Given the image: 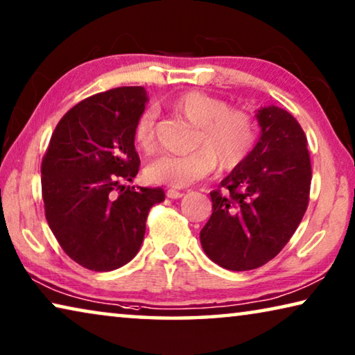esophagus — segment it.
Segmentation results:
<instances>
[{
	"label": "esophagus",
	"mask_w": 355,
	"mask_h": 355,
	"mask_svg": "<svg viewBox=\"0 0 355 355\" xmlns=\"http://www.w3.org/2000/svg\"><path fill=\"white\" fill-rule=\"evenodd\" d=\"M167 198H171V199H180V198H183V193L177 191V189H167Z\"/></svg>",
	"instance_id": "1"
}]
</instances>
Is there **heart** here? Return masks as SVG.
<instances>
[{"instance_id":"heart-1","label":"heart","mask_w":355,"mask_h":355,"mask_svg":"<svg viewBox=\"0 0 355 355\" xmlns=\"http://www.w3.org/2000/svg\"><path fill=\"white\" fill-rule=\"evenodd\" d=\"M172 110L189 124L198 127L196 146L187 155H164L146 167L150 182L171 188H184L202 180L218 161L231 171L244 162L257 140L253 118L244 110L230 108L223 98L202 91L178 94L171 102ZM134 139L140 150L151 151L156 145V113L146 110L134 127Z\"/></svg>"}]
</instances>
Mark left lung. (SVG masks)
<instances>
[{"label":"left lung","mask_w":355,"mask_h":355,"mask_svg":"<svg viewBox=\"0 0 355 355\" xmlns=\"http://www.w3.org/2000/svg\"><path fill=\"white\" fill-rule=\"evenodd\" d=\"M261 134L247 159L210 193L211 216L200 245L230 271L263 266L282 250L308 209L311 159L308 140L287 110L257 111Z\"/></svg>","instance_id":"obj_1"}]
</instances>
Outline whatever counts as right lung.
I'll return each instance as SVG.
<instances>
[{"mask_svg": "<svg viewBox=\"0 0 355 355\" xmlns=\"http://www.w3.org/2000/svg\"><path fill=\"white\" fill-rule=\"evenodd\" d=\"M145 87H116L75 105L57 124L41 164L46 220L73 261L113 271L140 250L162 188L124 187L139 173L134 127Z\"/></svg>", "mask_w": 355, "mask_h": 355, "instance_id": "obj_1", "label": "right lung"}]
</instances>
